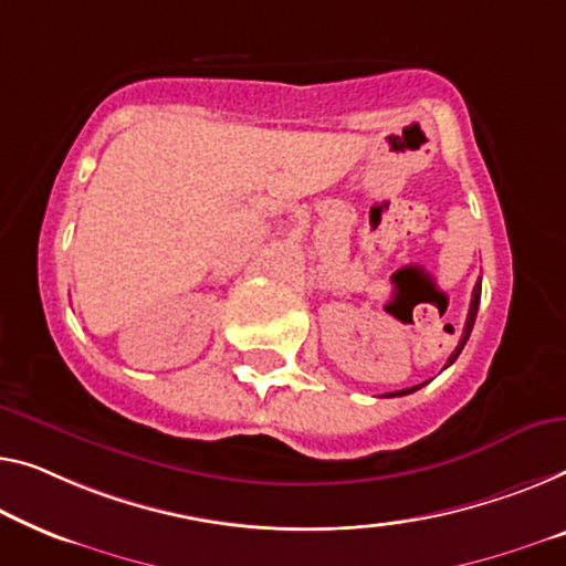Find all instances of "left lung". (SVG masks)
<instances>
[{
  "instance_id": "8db88e82",
  "label": "left lung",
  "mask_w": 566,
  "mask_h": 566,
  "mask_svg": "<svg viewBox=\"0 0 566 566\" xmlns=\"http://www.w3.org/2000/svg\"><path fill=\"white\" fill-rule=\"evenodd\" d=\"M480 290H483V286H480V282L475 284V290H472V300H470V312H468V323H465V331H462V337H460V343H458V348L452 350V356L447 358V366L450 364H454V360H458V356H460V350L465 348V343H468V337H470V333H472V325H475V317H478V307H480ZM419 386H411V389H403V391H391V394H386V396H403V394H411V391H417Z\"/></svg>"
}]
</instances>
